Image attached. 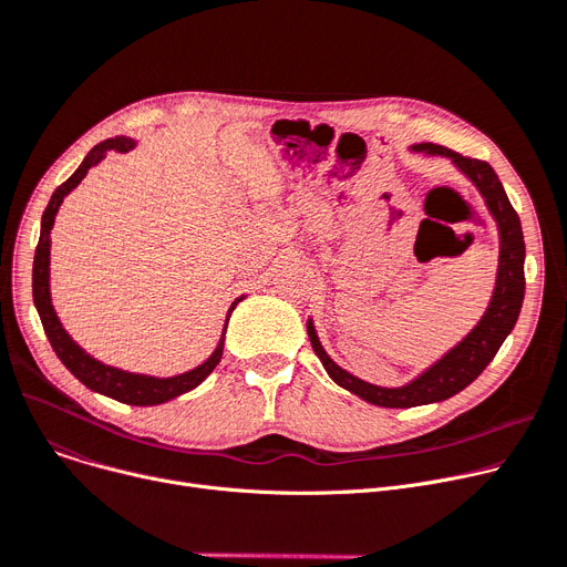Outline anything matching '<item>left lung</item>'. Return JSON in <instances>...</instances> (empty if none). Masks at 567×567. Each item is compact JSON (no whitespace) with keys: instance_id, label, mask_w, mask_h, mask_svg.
<instances>
[{"instance_id":"left-lung-1","label":"left lung","mask_w":567,"mask_h":567,"mask_svg":"<svg viewBox=\"0 0 567 567\" xmlns=\"http://www.w3.org/2000/svg\"><path fill=\"white\" fill-rule=\"evenodd\" d=\"M412 151L453 159L457 169L478 187L498 226V238H502V245H498V272H496V286L489 299V307L481 318V322L451 352H446L437 363H432L425 373H421L416 380H412L405 386L386 389V386H375L350 375L348 371L341 369L339 363L329 359V354L322 350L318 341L313 322L311 320L307 322L313 352L322 361L329 378L339 386L363 398L365 403L380 405V408H416L427 403H440L460 393L464 386H470L485 371V365L494 359L498 348H502V343L513 331L522 309V299H524L522 224L515 208L508 202L502 181L496 178L492 166L476 157H464L440 144H416L412 146Z\"/></svg>"}]
</instances>
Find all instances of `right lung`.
I'll return each mask as SVG.
<instances>
[{
    "instance_id": "add662e5",
    "label": "right lung",
    "mask_w": 567,
    "mask_h": 567,
    "mask_svg": "<svg viewBox=\"0 0 567 567\" xmlns=\"http://www.w3.org/2000/svg\"><path fill=\"white\" fill-rule=\"evenodd\" d=\"M132 148H135V140H130V137H114V140L100 142L84 157V162L80 164V169L69 181L61 183L54 189L50 204L43 213V219H41V238H39V245H37V256H33L31 290H33V305H37V311L41 316L48 341H50L52 350L56 352V357L61 359L65 369H69L84 386H89L95 393L114 398V401L125 403V405L146 408V405H159V403L172 401V398H176L181 393H187L194 386L202 384L215 371V365L221 359L224 334H221V341L215 348V352L202 365H196L194 371H187V373L174 375V378H151V375H140V373H127V371L114 369V365H107L103 361L93 359L91 354H86L69 337V331L61 327V322L54 313V307H52V299H50V230L54 226V217H56V210L63 202V196L73 192L82 183V178L86 176L91 166H95L107 153H112V151L127 153ZM240 299H236V302L230 305L228 316H230L233 309H236ZM228 316H226V320H228ZM224 331H226V327H224Z\"/></svg>"
}]
</instances>
